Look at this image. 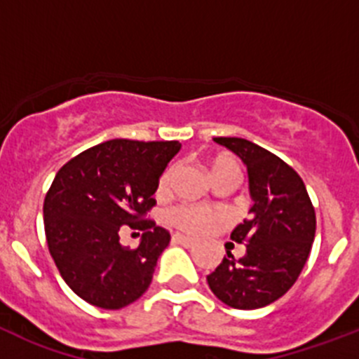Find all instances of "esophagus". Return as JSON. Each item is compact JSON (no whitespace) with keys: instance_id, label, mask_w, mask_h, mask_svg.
I'll list each match as a JSON object with an SVG mask.
<instances>
[{"instance_id":"esophagus-1","label":"esophagus","mask_w":359,"mask_h":359,"mask_svg":"<svg viewBox=\"0 0 359 359\" xmlns=\"http://www.w3.org/2000/svg\"><path fill=\"white\" fill-rule=\"evenodd\" d=\"M174 239V243H177V244H182V246H185V248H192V246H194V241L192 239H189V237H185V236H182V233H176V236L172 237Z\"/></svg>"}]
</instances>
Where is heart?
Segmentation results:
<instances>
[{
	"label": "heart",
	"mask_w": 359,
	"mask_h": 359,
	"mask_svg": "<svg viewBox=\"0 0 359 359\" xmlns=\"http://www.w3.org/2000/svg\"><path fill=\"white\" fill-rule=\"evenodd\" d=\"M210 172L212 180L217 176H223V174H236V176H239V165H237L236 160H231V158H215L210 165ZM172 176L174 167H170L160 177V183H158V192L160 194L167 192ZM217 219V212L210 210V208L196 207V205H183V207H177L170 212V221H172V224H176L180 230L187 231V233H192V236L207 233L214 226Z\"/></svg>",
	"instance_id": "obj_1"
}]
</instances>
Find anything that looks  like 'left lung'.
<instances>
[{
    "label": "left lung",
    "mask_w": 359,
    "mask_h": 359,
    "mask_svg": "<svg viewBox=\"0 0 359 359\" xmlns=\"http://www.w3.org/2000/svg\"><path fill=\"white\" fill-rule=\"evenodd\" d=\"M214 142L244 163L253 205L250 217L230 236L233 243L246 244V253L236 259L226 250L207 282L226 306L259 309L278 300L297 282L315 241V208L302 177L278 156L244 138Z\"/></svg>",
    "instance_id": "obj_1"
}]
</instances>
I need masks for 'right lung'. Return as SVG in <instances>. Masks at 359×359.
Masks as SVG:
<instances>
[{"label":"right lung","mask_w":359,"mask_h":359,"mask_svg":"<svg viewBox=\"0 0 359 359\" xmlns=\"http://www.w3.org/2000/svg\"><path fill=\"white\" fill-rule=\"evenodd\" d=\"M180 149V142L109 140L55 174L43 205L46 243L69 290L91 306L122 309L151 286L170 236L142 215L154 207L152 194ZM135 224L146 233L129 250L119 228Z\"/></svg>","instance_id":"right-lung-1"}]
</instances>
